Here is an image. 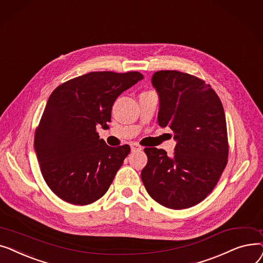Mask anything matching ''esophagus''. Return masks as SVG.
Masks as SVG:
<instances>
[{"mask_svg": "<svg viewBox=\"0 0 263 263\" xmlns=\"http://www.w3.org/2000/svg\"><path fill=\"white\" fill-rule=\"evenodd\" d=\"M132 151H137V149H141L142 146L139 145L138 143H132Z\"/></svg>", "mask_w": 263, "mask_h": 263, "instance_id": "esophagus-1", "label": "esophagus"}]
</instances>
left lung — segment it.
I'll use <instances>...</instances> for the list:
<instances>
[{
  "instance_id": "8db88e82",
  "label": "left lung",
  "mask_w": 263,
  "mask_h": 263,
  "mask_svg": "<svg viewBox=\"0 0 263 263\" xmlns=\"http://www.w3.org/2000/svg\"><path fill=\"white\" fill-rule=\"evenodd\" d=\"M159 96L158 124L177 140L173 156L145 147L141 180L148 195L169 209L201 202L214 190L228 161L226 117L216 92L202 79L178 70L152 77Z\"/></svg>"
}]
</instances>
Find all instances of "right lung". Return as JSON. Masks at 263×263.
Returning <instances> with one entry per match:
<instances>
[{"label": "right lung", "instance_id": "1", "mask_svg": "<svg viewBox=\"0 0 263 263\" xmlns=\"http://www.w3.org/2000/svg\"><path fill=\"white\" fill-rule=\"evenodd\" d=\"M142 79L138 71H92L50 95L34 146L43 177L59 198L85 205L107 193L130 147H110L96 128L108 126L116 99Z\"/></svg>", "mask_w": 263, "mask_h": 263}]
</instances>
